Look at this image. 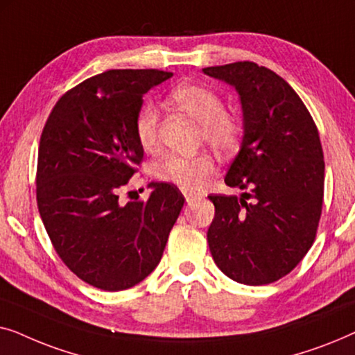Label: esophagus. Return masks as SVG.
Listing matches in <instances>:
<instances>
[{
    "mask_svg": "<svg viewBox=\"0 0 355 355\" xmlns=\"http://www.w3.org/2000/svg\"><path fill=\"white\" fill-rule=\"evenodd\" d=\"M184 197H186V202L187 203H191V202H193L197 198L196 193H189V192H184Z\"/></svg>",
    "mask_w": 355,
    "mask_h": 355,
    "instance_id": "obj_1",
    "label": "esophagus"
}]
</instances>
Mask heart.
Returning <instances> with one entry per match:
<instances>
[{
    "label": "heart",
    "mask_w": 355,
    "mask_h": 355,
    "mask_svg": "<svg viewBox=\"0 0 355 355\" xmlns=\"http://www.w3.org/2000/svg\"><path fill=\"white\" fill-rule=\"evenodd\" d=\"M169 100L202 125L203 140L218 152H232L241 144V121L236 116L225 113L223 100L213 90L196 84H182L169 94ZM135 135L145 150L157 148L158 111L152 105L144 106L137 114ZM211 171L213 159L207 153L193 157L168 155L157 166V174L163 181L171 182L182 191L200 189Z\"/></svg>",
    "instance_id": "1"
}]
</instances>
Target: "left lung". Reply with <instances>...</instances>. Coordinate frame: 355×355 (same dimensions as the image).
<instances>
[{
    "instance_id": "left-lung-1",
    "label": "left lung",
    "mask_w": 355,
    "mask_h": 355,
    "mask_svg": "<svg viewBox=\"0 0 355 355\" xmlns=\"http://www.w3.org/2000/svg\"><path fill=\"white\" fill-rule=\"evenodd\" d=\"M202 71L239 95L244 135L225 182L250 191L208 197L211 257L237 283L270 284L297 266L317 234L324 186L317 125L293 87L263 66L239 61Z\"/></svg>"
}]
</instances>
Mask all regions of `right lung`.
<instances>
[{
    "instance_id": "right-lung-1",
    "label": "right lung",
    "mask_w": 355,
    "mask_h": 355,
    "mask_svg": "<svg viewBox=\"0 0 355 355\" xmlns=\"http://www.w3.org/2000/svg\"><path fill=\"white\" fill-rule=\"evenodd\" d=\"M173 77L157 69H111L58 100L38 147L37 203L67 268L103 291L144 281L162 260L184 196L150 182L147 202L119 203L144 147L135 119L144 95Z\"/></svg>"
}]
</instances>
